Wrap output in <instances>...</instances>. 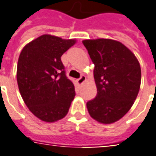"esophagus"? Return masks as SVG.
Returning <instances> with one entry per match:
<instances>
[{
    "mask_svg": "<svg viewBox=\"0 0 156 156\" xmlns=\"http://www.w3.org/2000/svg\"><path fill=\"white\" fill-rule=\"evenodd\" d=\"M85 80H86V77H85L84 75H82L78 79H77V83H78V84L81 85L83 83L85 82Z\"/></svg>",
    "mask_w": 156,
    "mask_h": 156,
    "instance_id": "1",
    "label": "esophagus"
}]
</instances>
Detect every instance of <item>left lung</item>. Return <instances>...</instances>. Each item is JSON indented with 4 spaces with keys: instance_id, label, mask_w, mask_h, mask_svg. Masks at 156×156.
I'll return each mask as SVG.
<instances>
[{
    "instance_id": "1",
    "label": "left lung",
    "mask_w": 156,
    "mask_h": 156,
    "mask_svg": "<svg viewBox=\"0 0 156 156\" xmlns=\"http://www.w3.org/2000/svg\"><path fill=\"white\" fill-rule=\"evenodd\" d=\"M94 67L96 96L87 102L89 114L102 124L122 118L136 100L141 84V67L134 54L112 39L83 40Z\"/></svg>"
}]
</instances>
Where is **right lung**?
<instances>
[{
  "instance_id": "obj_1",
  "label": "right lung",
  "mask_w": 156,
  "mask_h": 156,
  "mask_svg": "<svg viewBox=\"0 0 156 156\" xmlns=\"http://www.w3.org/2000/svg\"><path fill=\"white\" fill-rule=\"evenodd\" d=\"M75 42L42 35L20 53L17 66L20 95L30 111L45 122L64 118L74 99V85L66 75L60 57Z\"/></svg>"
}]
</instances>
